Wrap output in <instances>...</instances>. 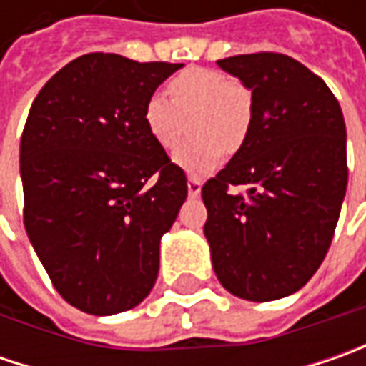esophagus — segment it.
Masks as SVG:
<instances>
[{
	"mask_svg": "<svg viewBox=\"0 0 366 366\" xmlns=\"http://www.w3.org/2000/svg\"><path fill=\"white\" fill-rule=\"evenodd\" d=\"M187 193H189V197H199V193H202V181L197 177H189V181H187Z\"/></svg>",
	"mask_w": 366,
	"mask_h": 366,
	"instance_id": "34e87169",
	"label": "esophagus"
}]
</instances>
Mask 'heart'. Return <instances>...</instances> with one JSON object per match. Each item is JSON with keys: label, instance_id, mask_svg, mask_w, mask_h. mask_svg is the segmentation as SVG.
Returning a JSON list of instances; mask_svg holds the SVG:
<instances>
[{"label": "heart", "instance_id": "b5f03b06", "mask_svg": "<svg viewBox=\"0 0 366 366\" xmlns=\"http://www.w3.org/2000/svg\"><path fill=\"white\" fill-rule=\"evenodd\" d=\"M169 99L150 95L142 122L150 138L164 150H173L183 136V120L191 118L195 136L179 148L173 161L179 169L205 175L224 161V150L242 148L254 122V95L250 87L214 69L193 66L169 81Z\"/></svg>", "mask_w": 366, "mask_h": 366}]
</instances>
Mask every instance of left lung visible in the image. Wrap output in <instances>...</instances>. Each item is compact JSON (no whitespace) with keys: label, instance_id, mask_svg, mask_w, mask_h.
I'll list each match as a JSON object with an SVG mask.
<instances>
[{"label":"left lung","instance_id":"1","mask_svg":"<svg viewBox=\"0 0 366 366\" xmlns=\"http://www.w3.org/2000/svg\"><path fill=\"white\" fill-rule=\"evenodd\" d=\"M218 64L250 87L254 122L202 189L204 234L224 289L273 302L302 289L330 248L348 183L345 116L328 85L291 56L257 52ZM232 184L249 191L232 194Z\"/></svg>","mask_w":366,"mask_h":366}]
</instances>
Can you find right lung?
Returning <instances> with one entry per match:
<instances>
[{
    "mask_svg": "<svg viewBox=\"0 0 366 366\" xmlns=\"http://www.w3.org/2000/svg\"><path fill=\"white\" fill-rule=\"evenodd\" d=\"M181 66L83 54L30 107L20 140L24 226L54 289L85 314L132 310L154 287L187 179L150 138L142 109Z\"/></svg>",
    "mask_w": 366,
    "mask_h": 366,
    "instance_id": "right-lung-1",
    "label": "right lung"
}]
</instances>
